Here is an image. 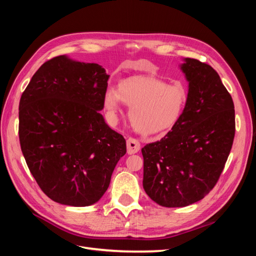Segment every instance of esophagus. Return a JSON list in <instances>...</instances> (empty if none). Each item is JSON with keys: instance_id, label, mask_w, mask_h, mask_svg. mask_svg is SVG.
Masks as SVG:
<instances>
[{"instance_id": "esophagus-1", "label": "esophagus", "mask_w": 256, "mask_h": 256, "mask_svg": "<svg viewBox=\"0 0 256 256\" xmlns=\"http://www.w3.org/2000/svg\"><path fill=\"white\" fill-rule=\"evenodd\" d=\"M140 147H141V144L138 142V140H136V138H129L127 140V152L129 154L138 152L140 150Z\"/></svg>"}]
</instances>
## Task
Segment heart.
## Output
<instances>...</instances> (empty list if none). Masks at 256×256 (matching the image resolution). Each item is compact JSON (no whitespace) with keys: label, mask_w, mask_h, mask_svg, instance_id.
Segmentation results:
<instances>
[{"label":"heart","mask_w":256,"mask_h":256,"mask_svg":"<svg viewBox=\"0 0 256 256\" xmlns=\"http://www.w3.org/2000/svg\"><path fill=\"white\" fill-rule=\"evenodd\" d=\"M122 102L130 106L128 118L136 131L144 136H157L168 132L180 118L187 92L180 85L161 80L130 78L118 90H106L104 106L110 118H116Z\"/></svg>","instance_id":"1"}]
</instances>
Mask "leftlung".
<instances>
[{"instance_id": "left-lung-1", "label": "left lung", "mask_w": 256, "mask_h": 256, "mask_svg": "<svg viewBox=\"0 0 256 256\" xmlns=\"http://www.w3.org/2000/svg\"><path fill=\"white\" fill-rule=\"evenodd\" d=\"M182 69L189 92L180 118L164 138L142 148L144 190L164 207H184L206 196L235 136L234 102L218 72L196 58H184Z\"/></svg>"}]
</instances>
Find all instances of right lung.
Returning <instances> with one entry per match:
<instances>
[{"instance_id": "right-lung-1", "label": "right lung", "mask_w": 256, "mask_h": 256, "mask_svg": "<svg viewBox=\"0 0 256 256\" xmlns=\"http://www.w3.org/2000/svg\"><path fill=\"white\" fill-rule=\"evenodd\" d=\"M108 80L100 65L60 56L44 62L22 92L21 150L30 174L54 202L96 203L126 154V140L99 113Z\"/></svg>"}]
</instances>
